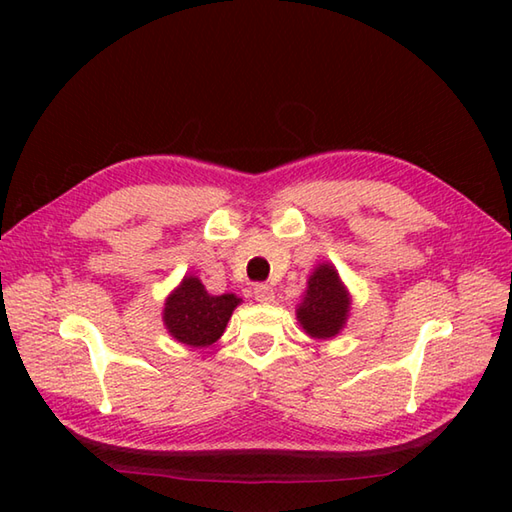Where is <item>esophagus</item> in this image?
Wrapping results in <instances>:
<instances>
[{"instance_id": "esophagus-1", "label": "esophagus", "mask_w": 512, "mask_h": 512, "mask_svg": "<svg viewBox=\"0 0 512 512\" xmlns=\"http://www.w3.org/2000/svg\"><path fill=\"white\" fill-rule=\"evenodd\" d=\"M253 295H255V299H257L259 303H270V301L275 299V292H273V288L266 286V284H259V286H255V288H253Z\"/></svg>"}]
</instances>
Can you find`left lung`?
Wrapping results in <instances>:
<instances>
[{"instance_id":"obj_1","label":"left lung","mask_w":512,"mask_h":512,"mask_svg":"<svg viewBox=\"0 0 512 512\" xmlns=\"http://www.w3.org/2000/svg\"><path fill=\"white\" fill-rule=\"evenodd\" d=\"M352 295L345 288L339 270L330 262L314 266L306 292L297 306V321L312 339H334L350 317Z\"/></svg>"}]
</instances>
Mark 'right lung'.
Instances as JSON below:
<instances>
[{"label":"right lung","mask_w":512,"mask_h":512,"mask_svg":"<svg viewBox=\"0 0 512 512\" xmlns=\"http://www.w3.org/2000/svg\"><path fill=\"white\" fill-rule=\"evenodd\" d=\"M242 303L233 292L211 295L202 279L184 275L180 284L171 290L162 308V323L178 343L189 347H209L226 330L233 310Z\"/></svg>","instance_id":"obj_1"}]
</instances>
